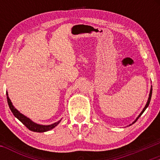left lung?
Wrapping results in <instances>:
<instances>
[{"instance_id": "1", "label": "left lung", "mask_w": 160, "mask_h": 160, "mask_svg": "<svg viewBox=\"0 0 160 160\" xmlns=\"http://www.w3.org/2000/svg\"><path fill=\"white\" fill-rule=\"evenodd\" d=\"M152 88H151V91H150V94H149V98H148V101H147V103H146V106H145V108H144L143 109V111H142V112H141V113H140V115L138 116V117H137V119L135 120V122H133V123H132V124H134L135 122H136L138 119V118H139L140 117H141V116L142 115V113H143L144 112V111H145L146 109V108H147V107L148 106V105H149V103H150V101H151V98H152Z\"/></svg>"}]
</instances>
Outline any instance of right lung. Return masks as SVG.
Listing matches in <instances>:
<instances>
[{
    "label": "right lung",
    "instance_id": "1",
    "mask_svg": "<svg viewBox=\"0 0 160 160\" xmlns=\"http://www.w3.org/2000/svg\"><path fill=\"white\" fill-rule=\"evenodd\" d=\"M6 95H7V102H8V106H9L10 110L12 111V112L13 113V114L14 115V117H17V119H18L19 121H20L26 127V128L29 129L30 130L32 131V132H47V131H49L50 130H52V129H53L54 128H55V127L60 123V120L59 122H56V123L51 124V125H40V124L34 123V122H32L30 119H28V118L26 117L25 116L22 114L21 113H19V111H17V109L13 106L12 102H11L9 98H8L7 92H6Z\"/></svg>",
    "mask_w": 160,
    "mask_h": 160
}]
</instances>
